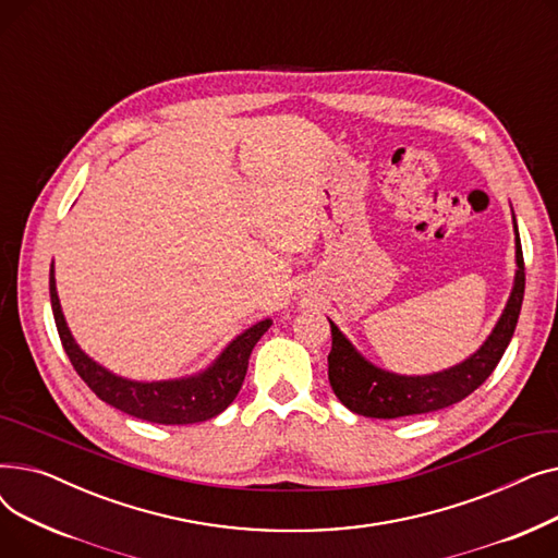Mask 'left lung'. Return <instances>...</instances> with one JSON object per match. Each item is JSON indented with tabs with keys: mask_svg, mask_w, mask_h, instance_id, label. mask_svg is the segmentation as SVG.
<instances>
[{
	"mask_svg": "<svg viewBox=\"0 0 558 558\" xmlns=\"http://www.w3.org/2000/svg\"><path fill=\"white\" fill-rule=\"evenodd\" d=\"M513 232L518 269L513 278L511 296L502 310V316L497 318L495 328L475 353L450 368L427 375H400L387 368H379L371 364L328 318L332 330L328 377L335 396L350 409V412L366 418H400L429 414L463 400L486 383V377L495 371L497 362L502 360L505 350L513 337L524 296V259L515 215Z\"/></svg>",
	"mask_w": 558,
	"mask_h": 558,
	"instance_id": "obj_1",
	"label": "left lung"
}]
</instances>
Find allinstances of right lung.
<instances>
[{
  "mask_svg": "<svg viewBox=\"0 0 558 558\" xmlns=\"http://www.w3.org/2000/svg\"><path fill=\"white\" fill-rule=\"evenodd\" d=\"M49 296L58 337H61L65 353L83 383L110 407L158 425H192L219 416L240 393L253 348L274 324L271 318L257 320L255 326L234 337L221 350L219 357L201 373L158 379V383H140V379H129L108 371L83 353L68 328L61 301H58L53 262L49 269Z\"/></svg>",
  "mask_w": 558,
  "mask_h": 558,
  "instance_id": "add662e5",
  "label": "right lung"
}]
</instances>
